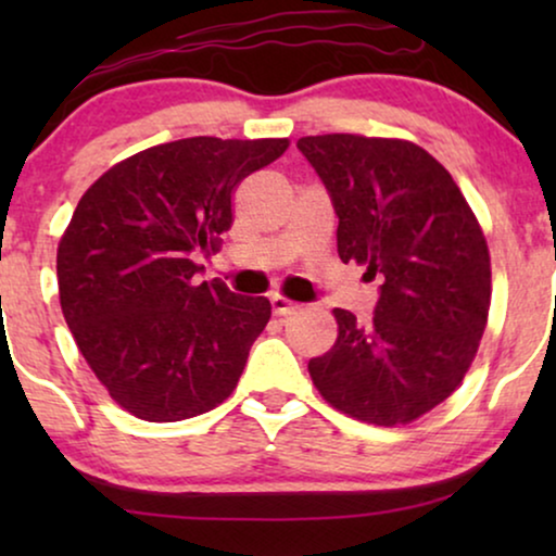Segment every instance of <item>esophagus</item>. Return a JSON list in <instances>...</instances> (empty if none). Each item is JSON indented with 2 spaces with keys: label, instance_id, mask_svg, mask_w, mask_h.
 I'll list each match as a JSON object with an SVG mask.
<instances>
[{
  "label": "esophagus",
  "instance_id": "esophagus-1",
  "mask_svg": "<svg viewBox=\"0 0 556 556\" xmlns=\"http://www.w3.org/2000/svg\"><path fill=\"white\" fill-rule=\"evenodd\" d=\"M270 306H273V314H276V316H291V314H295V311L301 308L299 303L291 301V299H286V295H280V293H273L270 295Z\"/></svg>",
  "mask_w": 556,
  "mask_h": 556
}]
</instances>
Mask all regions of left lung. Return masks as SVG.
<instances>
[{
	"label": "left lung",
	"mask_w": 556,
	"mask_h": 556,
	"mask_svg": "<svg viewBox=\"0 0 556 556\" xmlns=\"http://www.w3.org/2000/svg\"><path fill=\"white\" fill-rule=\"evenodd\" d=\"M299 149L331 194L339 257L382 278L369 324L333 308L339 337L308 375L354 420L413 422L458 390L489 324L481 225L451 172L413 141L324 134Z\"/></svg>",
	"instance_id": "obj_1"
}]
</instances>
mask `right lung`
<instances>
[{
    "label": "right lung",
    "mask_w": 556,
    "mask_h": 556,
    "mask_svg": "<svg viewBox=\"0 0 556 556\" xmlns=\"http://www.w3.org/2000/svg\"><path fill=\"white\" fill-rule=\"evenodd\" d=\"M288 139L192 136L113 164L80 197L58 245L60 306L111 400L177 422L230 397L270 301L197 280L232 227V194Z\"/></svg>",
    "instance_id": "obj_1"
}]
</instances>
